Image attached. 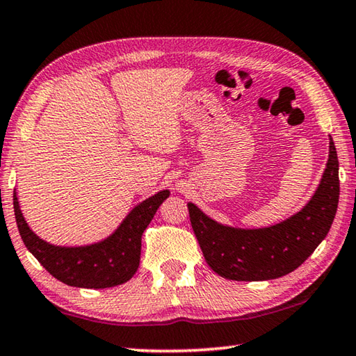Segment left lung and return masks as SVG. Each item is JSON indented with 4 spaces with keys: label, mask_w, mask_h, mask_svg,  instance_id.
Listing matches in <instances>:
<instances>
[{
    "label": "left lung",
    "mask_w": 356,
    "mask_h": 356,
    "mask_svg": "<svg viewBox=\"0 0 356 356\" xmlns=\"http://www.w3.org/2000/svg\"><path fill=\"white\" fill-rule=\"evenodd\" d=\"M339 202V161L333 138L321 184L311 201L275 226H222L188 202L191 227L215 273L232 281H267L298 268L327 237Z\"/></svg>",
    "instance_id": "8db88e82"
}]
</instances>
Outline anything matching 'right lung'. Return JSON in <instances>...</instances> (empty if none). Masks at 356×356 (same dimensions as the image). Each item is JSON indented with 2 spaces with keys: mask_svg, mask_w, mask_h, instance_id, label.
Wrapping results in <instances>:
<instances>
[{
  "mask_svg": "<svg viewBox=\"0 0 356 356\" xmlns=\"http://www.w3.org/2000/svg\"><path fill=\"white\" fill-rule=\"evenodd\" d=\"M168 196L170 191L163 190L147 197L125 216L110 237L86 246H56L35 236L23 218L15 193L14 212L23 243L48 273L67 286L105 289L124 284L136 273L143 232Z\"/></svg>",
  "mask_w": 356,
  "mask_h": 356,
  "instance_id": "obj_1",
  "label": "right lung"
}]
</instances>
